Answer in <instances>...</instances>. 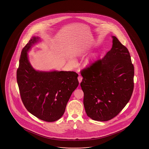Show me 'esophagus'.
<instances>
[{"label": "esophagus", "mask_w": 149, "mask_h": 149, "mask_svg": "<svg viewBox=\"0 0 149 149\" xmlns=\"http://www.w3.org/2000/svg\"><path fill=\"white\" fill-rule=\"evenodd\" d=\"M78 81H79V82L80 83L82 81V78L81 76H78Z\"/></svg>", "instance_id": "esophagus-1"}]
</instances>
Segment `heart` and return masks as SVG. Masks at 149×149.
Listing matches in <instances>:
<instances>
[{"label":"heart","mask_w":149,"mask_h":149,"mask_svg":"<svg viewBox=\"0 0 149 149\" xmlns=\"http://www.w3.org/2000/svg\"><path fill=\"white\" fill-rule=\"evenodd\" d=\"M90 63V59L89 58H88V59H86V61H85V63H84V65H87Z\"/></svg>","instance_id":"1"}]
</instances>
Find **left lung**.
I'll use <instances>...</instances> for the list:
<instances>
[{
	"label": "left lung",
	"instance_id": "1",
	"mask_svg": "<svg viewBox=\"0 0 149 149\" xmlns=\"http://www.w3.org/2000/svg\"><path fill=\"white\" fill-rule=\"evenodd\" d=\"M112 46L102 59L81 71L86 114L92 120L107 121L114 118L130 99L134 69L126 47L112 36Z\"/></svg>",
	"mask_w": 149,
	"mask_h": 149
}]
</instances>
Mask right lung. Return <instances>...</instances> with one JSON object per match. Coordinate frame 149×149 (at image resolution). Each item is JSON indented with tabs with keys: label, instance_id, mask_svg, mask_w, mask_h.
I'll list each match as a JSON object with an SVG mask.
<instances>
[{
	"label": "right lung",
	"instance_id": "obj_1",
	"mask_svg": "<svg viewBox=\"0 0 149 149\" xmlns=\"http://www.w3.org/2000/svg\"><path fill=\"white\" fill-rule=\"evenodd\" d=\"M40 38L33 37L21 51L17 81L25 108L41 120L52 122L63 116L74 91L79 84L73 71H37L31 65L28 53Z\"/></svg>",
	"mask_w": 149,
	"mask_h": 149
}]
</instances>
